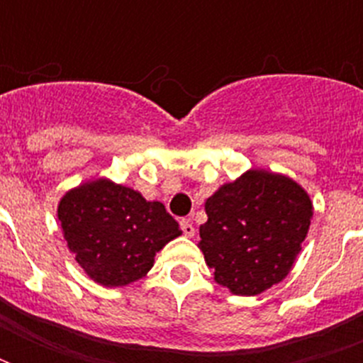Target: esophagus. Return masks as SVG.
Wrapping results in <instances>:
<instances>
[{
  "instance_id": "esophagus-1",
  "label": "esophagus",
  "mask_w": 363,
  "mask_h": 363,
  "mask_svg": "<svg viewBox=\"0 0 363 363\" xmlns=\"http://www.w3.org/2000/svg\"><path fill=\"white\" fill-rule=\"evenodd\" d=\"M181 230L186 238H194V233H196V228H194L192 220H188V218H182L181 220Z\"/></svg>"
}]
</instances>
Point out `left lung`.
<instances>
[{"instance_id":"1","label":"left lung","mask_w":363,"mask_h":363,"mask_svg":"<svg viewBox=\"0 0 363 363\" xmlns=\"http://www.w3.org/2000/svg\"><path fill=\"white\" fill-rule=\"evenodd\" d=\"M199 248L215 281L238 296L281 282L307 238L313 203L298 182L250 169L205 201Z\"/></svg>"}]
</instances>
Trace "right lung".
<instances>
[{
    "label": "right lung",
    "instance_id": "1",
    "mask_svg": "<svg viewBox=\"0 0 363 363\" xmlns=\"http://www.w3.org/2000/svg\"><path fill=\"white\" fill-rule=\"evenodd\" d=\"M58 220L77 264L104 286H124L147 275L156 252L182 233L164 203L107 179L65 194Z\"/></svg>",
    "mask_w": 363,
    "mask_h": 363
}]
</instances>
